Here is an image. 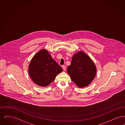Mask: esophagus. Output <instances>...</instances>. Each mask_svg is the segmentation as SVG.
<instances>
[{
  "label": "esophagus",
  "mask_w": 125,
  "mask_h": 125,
  "mask_svg": "<svg viewBox=\"0 0 125 125\" xmlns=\"http://www.w3.org/2000/svg\"><path fill=\"white\" fill-rule=\"evenodd\" d=\"M62 67L64 71H65V70H66V66H64V65H62Z\"/></svg>",
  "instance_id": "1"
}]
</instances>
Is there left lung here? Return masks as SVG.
Segmentation results:
<instances>
[{"mask_svg": "<svg viewBox=\"0 0 125 125\" xmlns=\"http://www.w3.org/2000/svg\"><path fill=\"white\" fill-rule=\"evenodd\" d=\"M67 71L73 82L79 88L88 86L94 80L96 72L95 64L83 52L74 54Z\"/></svg>", "mask_w": 125, "mask_h": 125, "instance_id": "obj_1", "label": "left lung"}]
</instances>
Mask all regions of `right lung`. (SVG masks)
Instances as JSON below:
<instances>
[{"label": "right lung", "instance_id": "add662e5", "mask_svg": "<svg viewBox=\"0 0 125 125\" xmlns=\"http://www.w3.org/2000/svg\"><path fill=\"white\" fill-rule=\"evenodd\" d=\"M62 71V68L45 49L39 51L35 55L29 66V73L32 80L42 87L49 85Z\"/></svg>", "mask_w": 125, "mask_h": 125}]
</instances>
